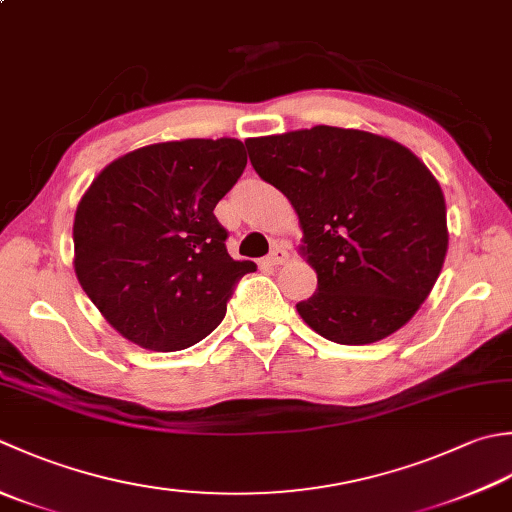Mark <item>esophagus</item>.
Segmentation results:
<instances>
[{
	"mask_svg": "<svg viewBox=\"0 0 512 512\" xmlns=\"http://www.w3.org/2000/svg\"><path fill=\"white\" fill-rule=\"evenodd\" d=\"M286 259H288V250L284 246H275L273 250H270V255L266 257V262L270 266H279V264H284Z\"/></svg>",
	"mask_w": 512,
	"mask_h": 512,
	"instance_id": "obj_1",
	"label": "esophagus"
}]
</instances>
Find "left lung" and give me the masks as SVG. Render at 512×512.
Masks as SVG:
<instances>
[{"mask_svg":"<svg viewBox=\"0 0 512 512\" xmlns=\"http://www.w3.org/2000/svg\"><path fill=\"white\" fill-rule=\"evenodd\" d=\"M250 164L299 215L317 293L297 304L330 342L373 344L433 290L448 248L437 179L402 144L315 126L246 142Z\"/></svg>","mask_w":512,"mask_h":512,"instance_id":"8db88e82","label":"left lung"}]
</instances>
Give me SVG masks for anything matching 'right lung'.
Here are the masks:
<instances>
[{
    "label": "right lung",
    "mask_w": 512,
    "mask_h": 512,
    "mask_svg": "<svg viewBox=\"0 0 512 512\" xmlns=\"http://www.w3.org/2000/svg\"><path fill=\"white\" fill-rule=\"evenodd\" d=\"M246 168L239 139H184L108 164L77 206L75 273L106 322L148 350H182L222 322L239 279L215 206Z\"/></svg>",
    "instance_id": "obj_1"
}]
</instances>
